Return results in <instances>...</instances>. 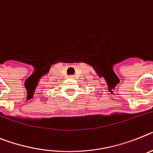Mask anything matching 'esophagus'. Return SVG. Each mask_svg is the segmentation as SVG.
<instances>
[{"mask_svg": "<svg viewBox=\"0 0 153 153\" xmlns=\"http://www.w3.org/2000/svg\"><path fill=\"white\" fill-rule=\"evenodd\" d=\"M74 75H69L68 76V78H70V79H73V78H74Z\"/></svg>", "mask_w": 153, "mask_h": 153, "instance_id": "34e87169", "label": "esophagus"}]
</instances>
